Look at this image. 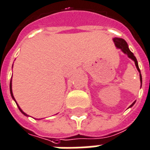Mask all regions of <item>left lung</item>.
Here are the masks:
<instances>
[{"mask_svg": "<svg viewBox=\"0 0 150 150\" xmlns=\"http://www.w3.org/2000/svg\"><path fill=\"white\" fill-rule=\"evenodd\" d=\"M114 42L115 43V46H116L117 47L119 48V49H121V50L126 54L128 56V57H130L131 59H132L133 61H135V66H136V68H137L138 71L140 72V70H139V64H138V61H137V59L134 56V54H133L132 52H131V50H129V48L128 47V44L126 43V41L125 40L121 38H114ZM139 76H140V81H141V86H142V75H141V73L139 74ZM135 101L131 105L130 107H132L133 105L135 104Z\"/></svg>", "mask_w": 150, "mask_h": 150, "instance_id": "left-lung-1", "label": "left lung"}]
</instances>
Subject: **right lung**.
I'll return each instance as SVG.
<instances>
[{
  "label": "right lung",
  "mask_w": 150,
  "mask_h": 150,
  "mask_svg": "<svg viewBox=\"0 0 150 150\" xmlns=\"http://www.w3.org/2000/svg\"><path fill=\"white\" fill-rule=\"evenodd\" d=\"M10 92H11V96H12V98L14 99V100H15V98H14V96H13V93H12V89H11V82H10ZM15 102H16V101H15ZM17 105H18V104H17ZM18 109H19L20 111L22 112V114H24V115H25V116H29V115H27V114H25V113H24V112L22 111V109L20 108L19 106H18Z\"/></svg>",
  "instance_id": "obj_1"
}]
</instances>
